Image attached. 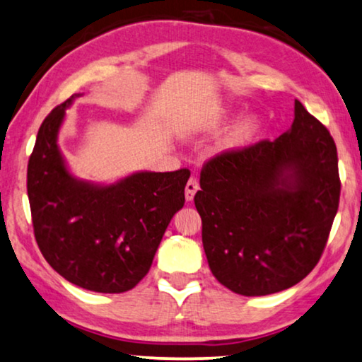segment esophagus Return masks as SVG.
Here are the masks:
<instances>
[{"instance_id": "34e87169", "label": "esophagus", "mask_w": 362, "mask_h": 362, "mask_svg": "<svg viewBox=\"0 0 362 362\" xmlns=\"http://www.w3.org/2000/svg\"><path fill=\"white\" fill-rule=\"evenodd\" d=\"M198 188H200V185H198V180L195 179V177H192V179L187 182V187H185V198H187V202H192L193 200V197H195V193L198 192Z\"/></svg>"}]
</instances>
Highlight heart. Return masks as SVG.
<instances>
[{
	"label": "heart",
	"instance_id": "b5f03b06",
	"mask_svg": "<svg viewBox=\"0 0 362 362\" xmlns=\"http://www.w3.org/2000/svg\"><path fill=\"white\" fill-rule=\"evenodd\" d=\"M233 115V110L230 106H218L203 119L200 124L203 129H213L218 126L226 123ZM261 129V119L256 113H247L239 118L236 123H233L230 128L225 131V134L221 136L220 142H218V149L220 151H236L239 147L246 146L254 136L257 134Z\"/></svg>",
	"mask_w": 362,
	"mask_h": 362
}]
</instances>
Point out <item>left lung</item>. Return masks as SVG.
<instances>
[{"label": "left lung", "mask_w": 362, "mask_h": 362, "mask_svg": "<svg viewBox=\"0 0 362 362\" xmlns=\"http://www.w3.org/2000/svg\"><path fill=\"white\" fill-rule=\"evenodd\" d=\"M276 141L211 159L195 195L202 241L216 281L259 297L293 287L322 257L338 211L336 146L295 100Z\"/></svg>", "instance_id": "left-lung-1"}]
</instances>
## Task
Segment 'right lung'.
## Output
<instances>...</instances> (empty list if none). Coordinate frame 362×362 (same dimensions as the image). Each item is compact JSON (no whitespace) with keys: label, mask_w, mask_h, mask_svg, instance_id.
Listing matches in <instances>:
<instances>
[{"label":"right lung","mask_w":362,"mask_h":362,"mask_svg":"<svg viewBox=\"0 0 362 362\" xmlns=\"http://www.w3.org/2000/svg\"><path fill=\"white\" fill-rule=\"evenodd\" d=\"M81 93L50 111L28 165L37 246L55 272L81 288L123 293L149 272L169 223L185 203L190 172L139 170L113 183L70 172L59 132Z\"/></svg>","instance_id":"1"}]
</instances>
